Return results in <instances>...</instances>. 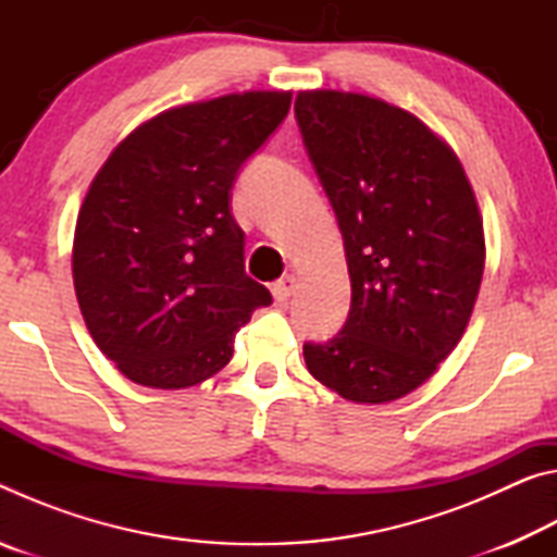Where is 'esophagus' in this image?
<instances>
[{"instance_id": "esophagus-1", "label": "esophagus", "mask_w": 557, "mask_h": 557, "mask_svg": "<svg viewBox=\"0 0 557 557\" xmlns=\"http://www.w3.org/2000/svg\"><path fill=\"white\" fill-rule=\"evenodd\" d=\"M295 289H297V277L285 275L272 285V295H275L277 301H287L292 295H295Z\"/></svg>"}]
</instances>
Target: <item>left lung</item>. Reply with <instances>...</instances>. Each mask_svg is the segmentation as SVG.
Listing matches in <instances>:
<instances>
[{"mask_svg":"<svg viewBox=\"0 0 557 557\" xmlns=\"http://www.w3.org/2000/svg\"><path fill=\"white\" fill-rule=\"evenodd\" d=\"M295 117L344 235L351 309L305 344L309 373L351 403H391L455 351L484 275V228L457 154L379 98L305 90Z\"/></svg>","mask_w":557,"mask_h":557,"instance_id":"left-lung-1","label":"left lung"}]
</instances>
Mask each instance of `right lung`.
Masks as SVG:
<instances>
[{
    "mask_svg": "<svg viewBox=\"0 0 557 557\" xmlns=\"http://www.w3.org/2000/svg\"><path fill=\"white\" fill-rule=\"evenodd\" d=\"M289 102L292 92L250 90L164 110L92 178L75 223V297L129 381L178 391L211 379L235 332L272 301L245 275L231 188Z\"/></svg>",
    "mask_w": 557,
    "mask_h": 557,
    "instance_id": "add662e5",
    "label": "right lung"
}]
</instances>
